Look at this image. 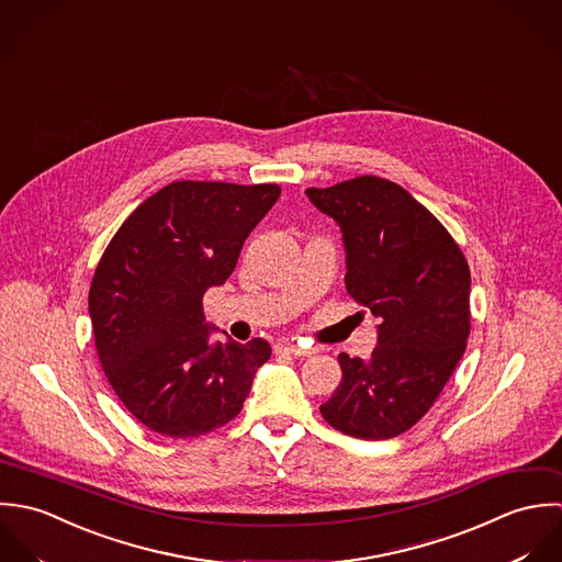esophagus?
Instances as JSON below:
<instances>
[{"label":"esophagus","instance_id":"esophagus-1","mask_svg":"<svg viewBox=\"0 0 562 562\" xmlns=\"http://www.w3.org/2000/svg\"><path fill=\"white\" fill-rule=\"evenodd\" d=\"M276 349H278V351H284V353H291V356H311V353H315V347H304V345L289 342V340L278 342Z\"/></svg>","mask_w":562,"mask_h":562}]
</instances>
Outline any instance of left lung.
Wrapping results in <instances>:
<instances>
[{
    "instance_id": "obj_1",
    "label": "left lung",
    "mask_w": 562,
    "mask_h": 562,
    "mask_svg": "<svg viewBox=\"0 0 562 562\" xmlns=\"http://www.w3.org/2000/svg\"><path fill=\"white\" fill-rule=\"evenodd\" d=\"M308 200L340 227L345 289L378 324L367 360L338 353L342 371L324 419L338 432L386 441L437 402L469 337V265L441 222L400 184L360 176Z\"/></svg>"
}]
</instances>
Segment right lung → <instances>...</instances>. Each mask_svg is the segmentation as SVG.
<instances>
[{"label":"right lung","instance_id":"1","mask_svg":"<svg viewBox=\"0 0 562 562\" xmlns=\"http://www.w3.org/2000/svg\"><path fill=\"white\" fill-rule=\"evenodd\" d=\"M278 198V184L171 182L109 243L89 291L93 337L116 397L149 430L189 439L240 413L271 347L213 345L202 300Z\"/></svg>","mask_w":562,"mask_h":562}]
</instances>
